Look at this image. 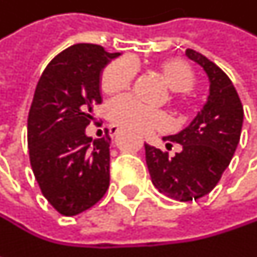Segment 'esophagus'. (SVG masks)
I'll list each match as a JSON object with an SVG mask.
<instances>
[{
	"label": "esophagus",
	"instance_id": "34e87169",
	"mask_svg": "<svg viewBox=\"0 0 257 257\" xmlns=\"http://www.w3.org/2000/svg\"><path fill=\"white\" fill-rule=\"evenodd\" d=\"M108 131H110V135H113V137H114V135H117V134H119L120 128H119V126H116V125H110V126H108Z\"/></svg>",
	"mask_w": 257,
	"mask_h": 257
}]
</instances>
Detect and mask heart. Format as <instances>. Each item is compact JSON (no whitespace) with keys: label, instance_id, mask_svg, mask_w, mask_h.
I'll use <instances>...</instances> for the list:
<instances>
[{"label":"heart","instance_id":"obj_1","mask_svg":"<svg viewBox=\"0 0 257 257\" xmlns=\"http://www.w3.org/2000/svg\"><path fill=\"white\" fill-rule=\"evenodd\" d=\"M158 67L167 84L174 90L176 99L180 104H186L190 98V89L196 83L193 67L179 56L167 58L161 61ZM137 71V64L131 58H120L111 62L102 74L104 92L108 95H117L128 90ZM108 116L113 123L138 134L161 131L168 125V117L162 110L150 108L131 96L113 101L108 107Z\"/></svg>","mask_w":257,"mask_h":257}]
</instances>
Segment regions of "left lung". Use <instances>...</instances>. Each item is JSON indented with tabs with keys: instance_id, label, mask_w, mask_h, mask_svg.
<instances>
[{
	"instance_id": "8db88e82",
	"label": "left lung",
	"mask_w": 257,
	"mask_h": 257,
	"mask_svg": "<svg viewBox=\"0 0 257 257\" xmlns=\"http://www.w3.org/2000/svg\"><path fill=\"white\" fill-rule=\"evenodd\" d=\"M186 56L207 73L208 99L187 128L162 138L167 149L174 143L181 146L176 156L170 158L168 152L144 144L152 183L161 193L183 202L199 199L216 187L239 143L244 119L231 78L193 49H186Z\"/></svg>"
}]
</instances>
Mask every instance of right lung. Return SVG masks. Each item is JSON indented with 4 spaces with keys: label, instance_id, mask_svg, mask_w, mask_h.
<instances>
[{
    "label": "right lung",
    "instance_id": "add662e5",
    "mask_svg": "<svg viewBox=\"0 0 257 257\" xmlns=\"http://www.w3.org/2000/svg\"><path fill=\"white\" fill-rule=\"evenodd\" d=\"M119 55L74 44L49 62L37 83L28 114L29 161L44 198L62 216L93 207L110 186V135L93 140L86 126L102 101L101 71Z\"/></svg>",
    "mask_w": 257,
    "mask_h": 257
}]
</instances>
